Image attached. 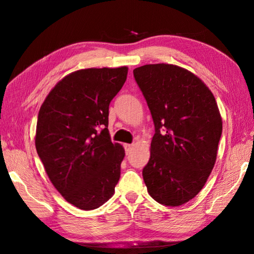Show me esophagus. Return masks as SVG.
Listing matches in <instances>:
<instances>
[{
	"mask_svg": "<svg viewBox=\"0 0 254 254\" xmlns=\"http://www.w3.org/2000/svg\"><path fill=\"white\" fill-rule=\"evenodd\" d=\"M124 148H126L127 153H130L133 149V144H124Z\"/></svg>",
	"mask_w": 254,
	"mask_h": 254,
	"instance_id": "esophagus-1",
	"label": "esophagus"
}]
</instances>
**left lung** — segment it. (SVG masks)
<instances>
[{
	"instance_id": "obj_1",
	"label": "left lung",
	"mask_w": 254,
	"mask_h": 254,
	"mask_svg": "<svg viewBox=\"0 0 254 254\" xmlns=\"http://www.w3.org/2000/svg\"><path fill=\"white\" fill-rule=\"evenodd\" d=\"M133 75L156 131L145 186L158 203L183 205L201 190L216 161L223 124L217 103L203 80L179 66L151 64Z\"/></svg>"
}]
</instances>
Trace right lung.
Masks as SVG:
<instances>
[{
    "instance_id": "right-lung-1",
    "label": "right lung",
    "mask_w": 254,
    "mask_h": 254,
    "mask_svg": "<svg viewBox=\"0 0 254 254\" xmlns=\"http://www.w3.org/2000/svg\"><path fill=\"white\" fill-rule=\"evenodd\" d=\"M127 67L87 68L64 77L40 107L36 149L50 182L68 203L100 207L114 194L126 152L112 143L109 106Z\"/></svg>"
}]
</instances>
